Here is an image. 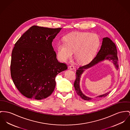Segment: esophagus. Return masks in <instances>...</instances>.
<instances>
[{
	"label": "esophagus",
	"instance_id": "34e87169",
	"mask_svg": "<svg viewBox=\"0 0 130 130\" xmlns=\"http://www.w3.org/2000/svg\"><path fill=\"white\" fill-rule=\"evenodd\" d=\"M69 69H74V67L73 65H70L69 66Z\"/></svg>",
	"mask_w": 130,
	"mask_h": 130
}]
</instances>
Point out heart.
<instances>
[{"instance_id": "obj_1", "label": "heart", "mask_w": 130, "mask_h": 130, "mask_svg": "<svg viewBox=\"0 0 130 130\" xmlns=\"http://www.w3.org/2000/svg\"><path fill=\"white\" fill-rule=\"evenodd\" d=\"M63 43L57 44V55L60 61L65 62L70 59L72 52L75 59L80 63H87L95 57L100 44L95 34L89 32H73L63 38Z\"/></svg>"}]
</instances>
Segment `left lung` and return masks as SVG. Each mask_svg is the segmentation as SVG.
Segmentation results:
<instances>
[{
    "label": "left lung",
    "mask_w": 130,
    "mask_h": 130,
    "mask_svg": "<svg viewBox=\"0 0 130 130\" xmlns=\"http://www.w3.org/2000/svg\"><path fill=\"white\" fill-rule=\"evenodd\" d=\"M105 60H108L109 61L112 60L116 68L117 69H118V60L117 57V51L115 43H113L112 41L108 37H104L103 38L101 49L94 59L86 64L80 66L76 70V77L74 83V87L77 94L83 100L89 101L91 100L92 99L84 95L80 90V80L82 74L85 69L91 68L99 62ZM108 94L109 92H107V93L103 95L97 96L96 98L104 97Z\"/></svg>",
    "instance_id": "left-lung-1"
}]
</instances>
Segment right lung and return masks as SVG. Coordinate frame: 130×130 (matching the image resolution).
Wrapping results in <instances>:
<instances>
[{"label":"right lung","mask_w":130,"mask_h":130,"mask_svg":"<svg viewBox=\"0 0 130 130\" xmlns=\"http://www.w3.org/2000/svg\"><path fill=\"white\" fill-rule=\"evenodd\" d=\"M61 28L34 26L15 44L12 52L11 75L19 92L27 98L40 100L54 91L56 75L68 69L57 60L53 40Z\"/></svg>","instance_id":"1"}]
</instances>
